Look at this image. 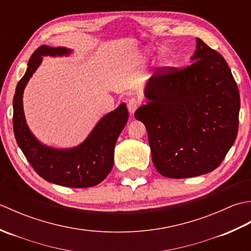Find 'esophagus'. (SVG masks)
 I'll use <instances>...</instances> for the list:
<instances>
[{"mask_svg":"<svg viewBox=\"0 0 251 251\" xmlns=\"http://www.w3.org/2000/svg\"><path fill=\"white\" fill-rule=\"evenodd\" d=\"M140 102L139 100H137L136 98H131L128 100V102H127V108H128V111L130 114H134L136 110L138 109V106H139Z\"/></svg>","mask_w":251,"mask_h":251,"instance_id":"1","label":"esophagus"}]
</instances>
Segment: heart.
<instances>
[{
    "label": "heart",
    "mask_w": 251,
    "mask_h": 251,
    "mask_svg": "<svg viewBox=\"0 0 251 251\" xmlns=\"http://www.w3.org/2000/svg\"><path fill=\"white\" fill-rule=\"evenodd\" d=\"M161 61L163 62V63H168L169 62V58L165 55V54H163L162 56H161Z\"/></svg>",
    "instance_id": "heart-1"
}]
</instances>
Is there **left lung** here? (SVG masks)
I'll return each instance as SVG.
<instances>
[{
	"instance_id": "left-lung-1",
	"label": "left lung",
	"mask_w": 251,
	"mask_h": 251,
	"mask_svg": "<svg viewBox=\"0 0 251 251\" xmlns=\"http://www.w3.org/2000/svg\"><path fill=\"white\" fill-rule=\"evenodd\" d=\"M191 61L180 71L153 74L145 87L148 103L135 113L147 128L154 166L167 178L215 170L238 131L241 98L225 58L196 37Z\"/></svg>"
}]
</instances>
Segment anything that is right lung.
<instances>
[{"label":"right lung","instance_id":"obj_1","mask_svg":"<svg viewBox=\"0 0 251 251\" xmlns=\"http://www.w3.org/2000/svg\"><path fill=\"white\" fill-rule=\"evenodd\" d=\"M73 52L67 47L43 45L31 56L28 68L16 87L13 100V127L17 145L31 166L49 182L68 188H90L100 183L114 163L117 138L128 121L126 103H121L103 115L82 143L69 149H58L42 143L26 124L24 112V92L43 57H67Z\"/></svg>","mask_w":251,"mask_h":251}]
</instances>
